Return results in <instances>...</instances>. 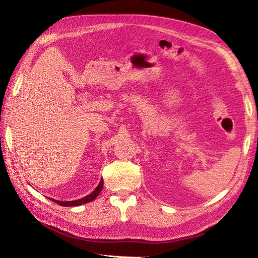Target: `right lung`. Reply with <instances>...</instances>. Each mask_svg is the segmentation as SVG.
Here are the masks:
<instances>
[{
  "mask_svg": "<svg viewBox=\"0 0 258 258\" xmlns=\"http://www.w3.org/2000/svg\"><path fill=\"white\" fill-rule=\"evenodd\" d=\"M102 188H103V179H101L100 184L97 185V187L94 190H93L91 194L83 197V199H80V200H76V201H69V202H62V201H56V200H52V201L57 203V204L61 205V206H80L82 204H86V203H90L93 200H95L97 195L101 193Z\"/></svg>",
  "mask_w": 258,
  "mask_h": 258,
  "instance_id": "1",
  "label": "right lung"
}]
</instances>
